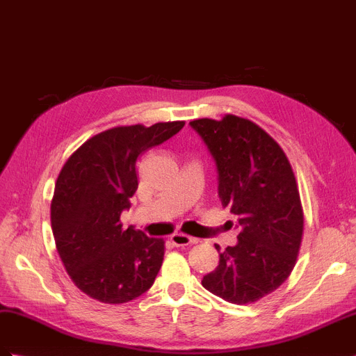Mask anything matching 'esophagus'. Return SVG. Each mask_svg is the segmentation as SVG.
<instances>
[{"instance_id":"esophagus-1","label":"esophagus","mask_w":356,"mask_h":356,"mask_svg":"<svg viewBox=\"0 0 356 356\" xmlns=\"http://www.w3.org/2000/svg\"><path fill=\"white\" fill-rule=\"evenodd\" d=\"M170 241H172V245H175V246H187V245L197 243L196 238L188 237V236H186V234H181V232L172 234Z\"/></svg>"}]
</instances>
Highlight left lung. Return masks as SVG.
<instances>
[{"label": "left lung", "instance_id": "1", "mask_svg": "<svg viewBox=\"0 0 356 356\" xmlns=\"http://www.w3.org/2000/svg\"><path fill=\"white\" fill-rule=\"evenodd\" d=\"M218 169L223 208L237 218L236 246L220 252L219 266L202 285L223 300L245 305L267 296L289 278L303 234L300 196L289 159L264 129L248 119L190 122Z\"/></svg>", "mask_w": 356, "mask_h": 356}]
</instances>
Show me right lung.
<instances>
[{
    "instance_id": "right-lung-1",
    "label": "right lung",
    "mask_w": 356,
    "mask_h": 356,
    "mask_svg": "<svg viewBox=\"0 0 356 356\" xmlns=\"http://www.w3.org/2000/svg\"><path fill=\"white\" fill-rule=\"evenodd\" d=\"M183 127L175 120L107 129L84 142L60 170L51 228L67 275L92 299L125 303L152 287L164 241L124 229L120 214L138 187L137 159Z\"/></svg>"
}]
</instances>
